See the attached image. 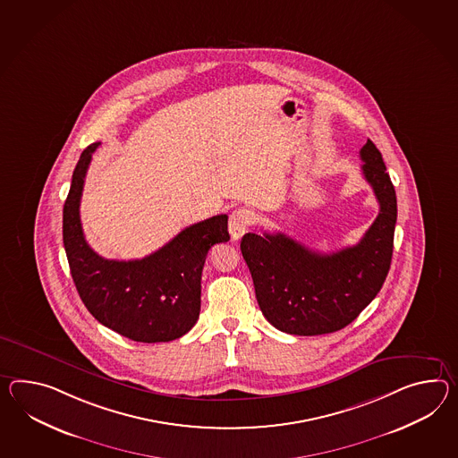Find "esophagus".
Wrapping results in <instances>:
<instances>
[{"mask_svg": "<svg viewBox=\"0 0 458 458\" xmlns=\"http://www.w3.org/2000/svg\"><path fill=\"white\" fill-rule=\"evenodd\" d=\"M251 224H253V213L250 212L248 208L240 207V208L233 210L230 215V220H228V230H230L232 238L240 240Z\"/></svg>", "mask_w": 458, "mask_h": 458, "instance_id": "esophagus-1", "label": "esophagus"}]
</instances>
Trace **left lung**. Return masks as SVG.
I'll use <instances>...</instances> for the list:
<instances>
[{
  "label": "left lung",
  "instance_id": "left-lung-1",
  "mask_svg": "<svg viewBox=\"0 0 458 458\" xmlns=\"http://www.w3.org/2000/svg\"><path fill=\"white\" fill-rule=\"evenodd\" d=\"M359 156L364 179L379 201V215L357 245L323 255L284 233L242 238L259 310L283 333L329 335L346 327L387 278L397 222L395 190L372 140L368 139Z\"/></svg>",
  "mask_w": 458,
  "mask_h": 458
}]
</instances>
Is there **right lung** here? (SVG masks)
I'll return each mask as SVG.
<instances>
[{
    "mask_svg": "<svg viewBox=\"0 0 458 458\" xmlns=\"http://www.w3.org/2000/svg\"><path fill=\"white\" fill-rule=\"evenodd\" d=\"M79 158L63 210V242L76 290L88 311L106 327L137 343H168L187 335L200 314L201 269L208 250L226 243L228 216L187 226L142 259L99 257L86 242L79 203L90 158Z\"/></svg>",
    "mask_w": 458,
    "mask_h": 458,
    "instance_id": "add662e5",
    "label": "right lung"
}]
</instances>
